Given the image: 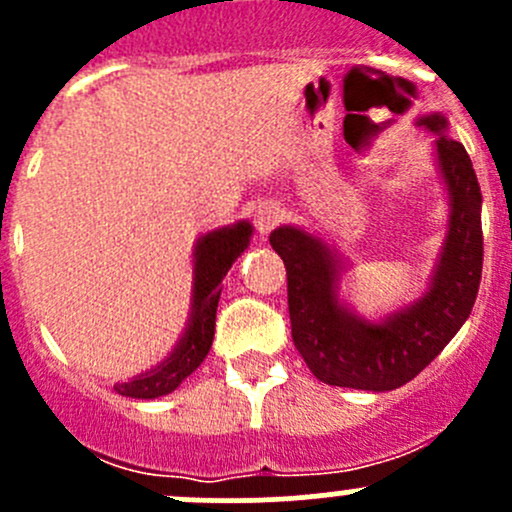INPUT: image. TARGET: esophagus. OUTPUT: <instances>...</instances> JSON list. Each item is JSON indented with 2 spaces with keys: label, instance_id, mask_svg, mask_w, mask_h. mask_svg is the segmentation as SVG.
Segmentation results:
<instances>
[{
  "label": "esophagus",
  "instance_id": "obj_1",
  "mask_svg": "<svg viewBox=\"0 0 512 512\" xmlns=\"http://www.w3.org/2000/svg\"><path fill=\"white\" fill-rule=\"evenodd\" d=\"M282 218H285V213H282V208L277 203L257 205V210H255L257 232H260V235H267V232L275 230V227L282 223Z\"/></svg>",
  "mask_w": 512,
  "mask_h": 512
}]
</instances>
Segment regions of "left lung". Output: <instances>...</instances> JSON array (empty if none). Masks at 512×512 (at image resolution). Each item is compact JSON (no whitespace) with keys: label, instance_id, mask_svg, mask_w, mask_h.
<instances>
[{"label":"left lung","instance_id":"8db88e82","mask_svg":"<svg viewBox=\"0 0 512 512\" xmlns=\"http://www.w3.org/2000/svg\"><path fill=\"white\" fill-rule=\"evenodd\" d=\"M436 138V160L451 198L448 235L431 287L381 322L339 302L337 255L319 237L282 225L270 245L287 267L292 342L309 371L329 386L391 391L421 374L471 314L483 272L480 185L466 148L448 138L441 113L418 118Z\"/></svg>","mask_w":512,"mask_h":512}]
</instances>
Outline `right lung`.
<instances>
[{"label":"right lung","instance_id":"add662e5","mask_svg":"<svg viewBox=\"0 0 512 512\" xmlns=\"http://www.w3.org/2000/svg\"><path fill=\"white\" fill-rule=\"evenodd\" d=\"M252 225L235 223L220 227V230L208 232L198 240L193 252V312H190L188 327L180 337L178 347L173 354L146 374L133 376L131 381L116 384L113 389L128 399H158V396L170 394L188 379L213 347L215 337V314H218V299L223 287V277L232 267V262L245 252L250 245Z\"/></svg>","mask_w":512,"mask_h":512}]
</instances>
